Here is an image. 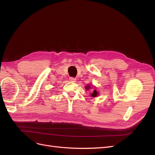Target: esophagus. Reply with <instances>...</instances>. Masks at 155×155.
<instances>
[{"label": "esophagus", "mask_w": 155, "mask_h": 155, "mask_svg": "<svg viewBox=\"0 0 155 155\" xmlns=\"http://www.w3.org/2000/svg\"><path fill=\"white\" fill-rule=\"evenodd\" d=\"M69 80L71 81V82H76V79L74 78H69Z\"/></svg>", "instance_id": "34e87169"}]
</instances>
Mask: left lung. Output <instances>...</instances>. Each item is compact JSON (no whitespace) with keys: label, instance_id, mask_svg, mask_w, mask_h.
I'll return each mask as SVG.
<instances>
[{"label":"left lung","instance_id":"8db88e82","mask_svg":"<svg viewBox=\"0 0 155 155\" xmlns=\"http://www.w3.org/2000/svg\"><path fill=\"white\" fill-rule=\"evenodd\" d=\"M94 87L96 88V87ZM91 88V85H90V84H88V85H87L85 86V89H86V90H87V91H89ZM99 94H100L99 92H98L97 91V90H96V88H94V90L92 91V93H91L90 95H91L92 97H97Z\"/></svg>","mask_w":155,"mask_h":155}]
</instances>
